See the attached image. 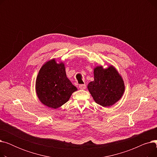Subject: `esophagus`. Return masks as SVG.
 Segmentation results:
<instances>
[{
	"label": "esophagus",
	"instance_id": "34e87169",
	"mask_svg": "<svg viewBox=\"0 0 157 157\" xmlns=\"http://www.w3.org/2000/svg\"><path fill=\"white\" fill-rule=\"evenodd\" d=\"M79 88L81 90H85L86 88V85L85 84H84V85H79Z\"/></svg>",
	"mask_w": 157,
	"mask_h": 157
}]
</instances>
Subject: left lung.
Instances as JSON below:
<instances>
[{"mask_svg":"<svg viewBox=\"0 0 157 157\" xmlns=\"http://www.w3.org/2000/svg\"><path fill=\"white\" fill-rule=\"evenodd\" d=\"M94 74V80L88 83V89L95 102L105 108L117 102L125 91L124 82L117 70L113 65L107 69L97 66Z\"/></svg>","mask_w":157,"mask_h":157,"instance_id":"8db88e82","label":"left lung"}]
</instances>
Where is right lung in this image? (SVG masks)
Instances as JSON below:
<instances>
[{
  "instance_id": "add662e5",
  "label": "right lung",
  "mask_w": 157,
  "mask_h": 157,
  "mask_svg": "<svg viewBox=\"0 0 157 157\" xmlns=\"http://www.w3.org/2000/svg\"><path fill=\"white\" fill-rule=\"evenodd\" d=\"M77 90L66 76L63 62L58 63L52 59L39 70L36 81V94L41 103L49 108H60Z\"/></svg>"
}]
</instances>
